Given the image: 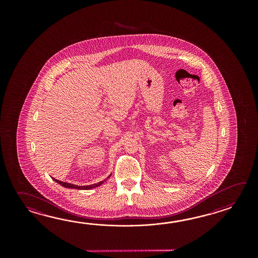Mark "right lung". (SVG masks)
Returning a JSON list of instances; mask_svg holds the SVG:
<instances>
[{
  "instance_id": "right-lung-1",
  "label": "right lung",
  "mask_w": 258,
  "mask_h": 258,
  "mask_svg": "<svg viewBox=\"0 0 258 258\" xmlns=\"http://www.w3.org/2000/svg\"><path fill=\"white\" fill-rule=\"evenodd\" d=\"M109 178V177H108ZM53 180H54L56 182H58L59 184H60L61 186L66 187V188H71V189H78V190H89V189H92V188H95V187L99 186V185H101L104 181H106V180L104 181H99L98 183H95V184H92V185H87V186H78V185H76V184H72V183H68V182H63V181H59V180H56L55 178H52Z\"/></svg>"
}]
</instances>
